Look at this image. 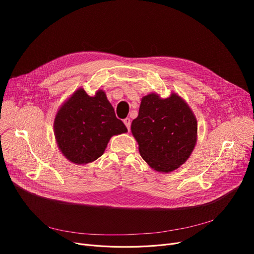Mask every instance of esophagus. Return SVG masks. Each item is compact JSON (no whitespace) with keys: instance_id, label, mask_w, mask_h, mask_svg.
<instances>
[{"instance_id":"obj_1","label":"esophagus","mask_w":254,"mask_h":254,"mask_svg":"<svg viewBox=\"0 0 254 254\" xmlns=\"http://www.w3.org/2000/svg\"><path fill=\"white\" fill-rule=\"evenodd\" d=\"M124 123H125L126 127H127V129L129 130V129H130V119H129V118H126V119L124 120Z\"/></svg>"}]
</instances>
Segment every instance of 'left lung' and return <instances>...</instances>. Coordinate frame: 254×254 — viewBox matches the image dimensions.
<instances>
[{
    "mask_svg": "<svg viewBox=\"0 0 254 254\" xmlns=\"http://www.w3.org/2000/svg\"><path fill=\"white\" fill-rule=\"evenodd\" d=\"M130 129L142 158L161 173L182 166L197 140L196 118L189 104L174 92L166 99L155 92L144 96Z\"/></svg>",
    "mask_w": 254,
    "mask_h": 254,
    "instance_id": "1",
    "label": "left lung"
}]
</instances>
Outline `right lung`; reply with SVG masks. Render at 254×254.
<instances>
[{
    "instance_id": "add662e5",
    "label": "right lung",
    "mask_w": 254,
    "mask_h": 254,
    "mask_svg": "<svg viewBox=\"0 0 254 254\" xmlns=\"http://www.w3.org/2000/svg\"><path fill=\"white\" fill-rule=\"evenodd\" d=\"M53 129L59 149L76 165L95 162L105 152L111 137L127 131L104 90L99 89L90 97L81 87L60 107Z\"/></svg>"
}]
</instances>
